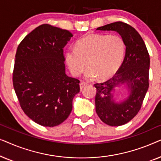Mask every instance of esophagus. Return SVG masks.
<instances>
[{"mask_svg":"<svg viewBox=\"0 0 161 161\" xmlns=\"http://www.w3.org/2000/svg\"><path fill=\"white\" fill-rule=\"evenodd\" d=\"M86 85H87V83L86 82H80V89L82 90Z\"/></svg>","mask_w":161,"mask_h":161,"instance_id":"1","label":"esophagus"}]
</instances>
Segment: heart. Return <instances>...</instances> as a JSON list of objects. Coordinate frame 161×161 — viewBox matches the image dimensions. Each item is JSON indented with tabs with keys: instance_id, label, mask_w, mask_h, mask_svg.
I'll list each match as a JSON object with an SVG mask.
<instances>
[{
	"instance_id": "heart-1",
	"label": "heart",
	"mask_w": 161,
	"mask_h": 161,
	"mask_svg": "<svg viewBox=\"0 0 161 161\" xmlns=\"http://www.w3.org/2000/svg\"><path fill=\"white\" fill-rule=\"evenodd\" d=\"M125 55V45L120 36L90 34L67 50L66 61L74 76L80 75L87 65L86 78L105 79L118 71Z\"/></svg>"
}]
</instances>
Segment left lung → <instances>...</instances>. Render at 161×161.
I'll use <instances>...</instances> for the list:
<instances>
[{"instance_id":"8db88e82","label":"left lung","mask_w":161,"mask_h":161,"mask_svg":"<svg viewBox=\"0 0 161 161\" xmlns=\"http://www.w3.org/2000/svg\"><path fill=\"white\" fill-rule=\"evenodd\" d=\"M114 31L122 36L126 46L124 61L114 77L95 83L96 112L101 120L110 126H120L133 119L141 109L149 88V53L142 36L135 28L122 22L97 28ZM126 85L129 95L122 102H115L117 89Z\"/></svg>"}]
</instances>
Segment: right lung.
<instances>
[{
  "label": "right lung",
  "mask_w": 161,
  "mask_h": 161,
  "mask_svg": "<svg viewBox=\"0 0 161 161\" xmlns=\"http://www.w3.org/2000/svg\"><path fill=\"white\" fill-rule=\"evenodd\" d=\"M69 31L43 24L24 38L17 49L13 86L21 108L44 127H54L68 118L80 80L67 75L63 48Z\"/></svg>",
  "instance_id": "1"
}]
</instances>
